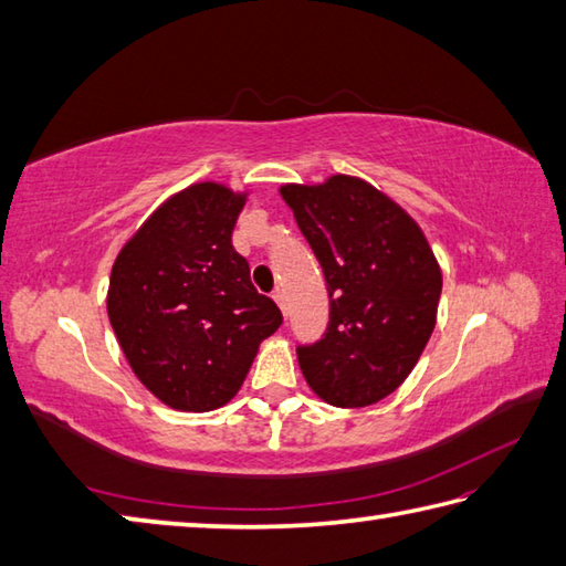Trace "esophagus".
Segmentation results:
<instances>
[{
	"label": "esophagus",
	"mask_w": 566,
	"mask_h": 566,
	"mask_svg": "<svg viewBox=\"0 0 566 566\" xmlns=\"http://www.w3.org/2000/svg\"><path fill=\"white\" fill-rule=\"evenodd\" d=\"M272 298L276 302V306L282 308V314H286V302H284V292H280V290H274L272 292Z\"/></svg>",
	"instance_id": "esophagus-1"
}]
</instances>
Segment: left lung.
Listing matches in <instances>:
<instances>
[{
	"label": "left lung",
	"instance_id": "left-lung-1",
	"mask_svg": "<svg viewBox=\"0 0 566 566\" xmlns=\"http://www.w3.org/2000/svg\"><path fill=\"white\" fill-rule=\"evenodd\" d=\"M280 193L324 270L331 302L326 334L296 348L298 368L331 405L378 402L405 382L434 331V252L400 206L353 176Z\"/></svg>",
	"mask_w": 566,
	"mask_h": 566
}]
</instances>
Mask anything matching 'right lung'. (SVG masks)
Masks as SVG:
<instances>
[{"instance_id":"right-lung-1","label":"right lung","mask_w":566,"mask_h":566,"mask_svg":"<svg viewBox=\"0 0 566 566\" xmlns=\"http://www.w3.org/2000/svg\"><path fill=\"white\" fill-rule=\"evenodd\" d=\"M245 196L196 184L149 216L113 264L107 316L142 385L184 412L223 407L240 390L282 312L250 282L232 248Z\"/></svg>"}]
</instances>
